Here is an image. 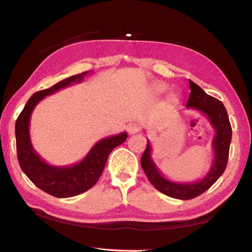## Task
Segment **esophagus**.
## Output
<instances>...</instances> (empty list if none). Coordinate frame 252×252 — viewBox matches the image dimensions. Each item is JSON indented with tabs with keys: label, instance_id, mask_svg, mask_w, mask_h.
<instances>
[{
	"label": "esophagus",
	"instance_id": "34e87169",
	"mask_svg": "<svg viewBox=\"0 0 252 252\" xmlns=\"http://www.w3.org/2000/svg\"><path fill=\"white\" fill-rule=\"evenodd\" d=\"M126 130L129 132V134H136L141 131V126L137 122H131L129 126H126Z\"/></svg>",
	"mask_w": 252,
	"mask_h": 252
}]
</instances>
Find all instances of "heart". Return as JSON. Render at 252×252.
I'll list each match as a JSON object with an SVG mask.
<instances>
[{"label":"heart","mask_w":252,"mask_h":252,"mask_svg":"<svg viewBox=\"0 0 252 252\" xmlns=\"http://www.w3.org/2000/svg\"><path fill=\"white\" fill-rule=\"evenodd\" d=\"M167 89H168V87L165 84H158V85H156V88H155V91H156L158 94H160V93H163Z\"/></svg>","instance_id":"1"}]
</instances>
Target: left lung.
I'll return each mask as SVG.
<instances>
[{
  "label": "left lung",
  "instance_id": "left-lung-1",
  "mask_svg": "<svg viewBox=\"0 0 252 252\" xmlns=\"http://www.w3.org/2000/svg\"><path fill=\"white\" fill-rule=\"evenodd\" d=\"M189 98L186 108L195 109L205 115L216 134L212 140L215 160L205 178L197 182L178 183V182L165 179L160 173L157 165L152 158V144L147 140V146L141 158V165L154 187L162 194L176 199L189 200L201 195L203 191L216 183L218 179L225 171L229 145L232 141V126L229 123L227 111L220 100L203 92V90L189 80Z\"/></svg>",
  "mask_w": 252,
  "mask_h": 252
}]
</instances>
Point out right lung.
Masks as SVG:
<instances>
[{"label": "right lung", "instance_id": "1", "mask_svg": "<svg viewBox=\"0 0 252 252\" xmlns=\"http://www.w3.org/2000/svg\"><path fill=\"white\" fill-rule=\"evenodd\" d=\"M89 71L63 79L52 88L34 93L27 101L15 126L16 148L21 170L40 189L58 198H68L82 194L95 185L103 173L107 159L112 149L126 140L127 133L105 137L91 148L81 161L65 167H57L45 162L31 144L29 126L30 117L34 107L45 96L54 94L72 83L81 82Z\"/></svg>", "mask_w": 252, "mask_h": 252}]
</instances>
